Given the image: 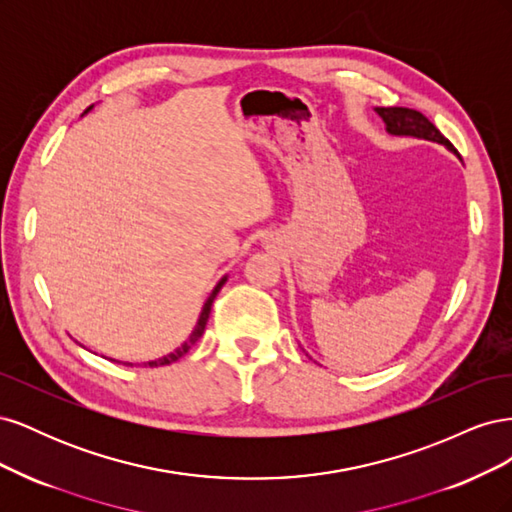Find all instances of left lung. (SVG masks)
I'll use <instances>...</instances> for the list:
<instances>
[{"label":"left lung","mask_w":512,"mask_h":512,"mask_svg":"<svg viewBox=\"0 0 512 512\" xmlns=\"http://www.w3.org/2000/svg\"><path fill=\"white\" fill-rule=\"evenodd\" d=\"M378 115L384 119L386 130L397 136H416V138H427V141L446 145L451 151L455 147L451 141L433 126V123L423 115L414 111V108H404V106H378L376 108Z\"/></svg>","instance_id":"left-lung-1"}]
</instances>
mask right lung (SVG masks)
<instances>
[{
	"instance_id": "obj_1",
	"label": "right lung",
	"mask_w": 512,
	"mask_h": 512,
	"mask_svg": "<svg viewBox=\"0 0 512 512\" xmlns=\"http://www.w3.org/2000/svg\"><path fill=\"white\" fill-rule=\"evenodd\" d=\"M91 108V106H89ZM87 108V111H89ZM85 111V113H87ZM224 282H226V277H222V282L213 288V292H211V297L207 299V303H205V307H203V312H200V318H198V324H196V329L192 331V335H190V339L188 342H183L181 344V348H177L175 352H170V354H166V356H162V359H158V361H149V363H145V365H149V367H160V365H170V363H175V361H179L183 354H188L190 352V348L198 342L200 339V335L205 333V327H207V320H209V314H211V305H213V299L218 297V292H220V288L224 286ZM123 365H130L132 367V363H123Z\"/></svg>"
}]
</instances>
